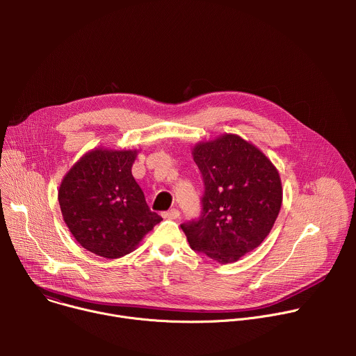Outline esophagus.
Returning a JSON list of instances; mask_svg holds the SVG:
<instances>
[{
    "instance_id": "34e87169",
    "label": "esophagus",
    "mask_w": 356,
    "mask_h": 356,
    "mask_svg": "<svg viewBox=\"0 0 356 356\" xmlns=\"http://www.w3.org/2000/svg\"><path fill=\"white\" fill-rule=\"evenodd\" d=\"M179 217H180V211L177 209H172V210L163 213V218H168V220H176Z\"/></svg>"
}]
</instances>
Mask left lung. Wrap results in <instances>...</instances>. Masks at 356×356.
Returning <instances> with one entry per match:
<instances>
[{
  "mask_svg": "<svg viewBox=\"0 0 356 356\" xmlns=\"http://www.w3.org/2000/svg\"><path fill=\"white\" fill-rule=\"evenodd\" d=\"M204 194L201 214L181 224L193 250L231 264L258 248L282 207V181L262 152L238 135L194 146Z\"/></svg>",
  "mask_w": 356,
  "mask_h": 356,
  "instance_id": "obj_1",
  "label": "left lung"
}]
</instances>
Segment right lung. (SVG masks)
<instances>
[{
    "label": "right lung",
    "instance_id": "add662e5",
    "mask_svg": "<svg viewBox=\"0 0 356 356\" xmlns=\"http://www.w3.org/2000/svg\"><path fill=\"white\" fill-rule=\"evenodd\" d=\"M136 150L95 149L65 176L59 204L73 236L87 250L121 258L162 221L150 211L131 168Z\"/></svg>",
    "mask_w": 356,
    "mask_h": 356
}]
</instances>
